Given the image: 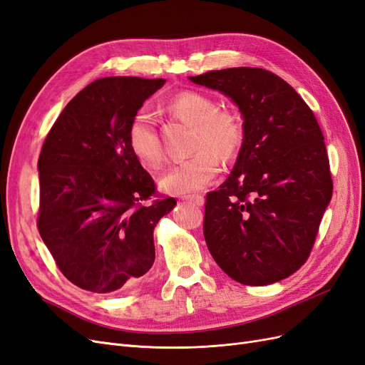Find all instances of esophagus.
I'll return each instance as SVG.
<instances>
[{
  "label": "esophagus",
  "mask_w": 365,
  "mask_h": 365,
  "mask_svg": "<svg viewBox=\"0 0 365 365\" xmlns=\"http://www.w3.org/2000/svg\"><path fill=\"white\" fill-rule=\"evenodd\" d=\"M182 200H185V202L194 203V205H197V206H203V205H205L203 195H198V194H194V195H183Z\"/></svg>",
  "instance_id": "34e87169"
}]
</instances>
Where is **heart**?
Returning <instances> with one entry per match:
<instances>
[{"label":"heart","instance_id":"1","mask_svg":"<svg viewBox=\"0 0 365 365\" xmlns=\"http://www.w3.org/2000/svg\"><path fill=\"white\" fill-rule=\"evenodd\" d=\"M168 112L192 125L191 151L194 155L175 163L159 179V187L171 195L195 192L214 180L220 171V158L230 160L240 151L244 139L241 116L229 108H217L207 93L183 91L167 100ZM128 148L147 170H158L163 162L162 144L150 112L133 115L127 132Z\"/></svg>","mask_w":365,"mask_h":365}]
</instances>
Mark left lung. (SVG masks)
Returning <instances> with one entry per match:
<instances>
[{
  "label": "left lung",
  "mask_w": 365,
  "mask_h": 365,
  "mask_svg": "<svg viewBox=\"0 0 365 365\" xmlns=\"http://www.w3.org/2000/svg\"><path fill=\"white\" fill-rule=\"evenodd\" d=\"M190 80L232 98L244 118L237 163L206 195L207 249L240 284H274L307 262L332 198L322 128L292 86L267 69L227 68Z\"/></svg>",
  "instance_id": "1"
}]
</instances>
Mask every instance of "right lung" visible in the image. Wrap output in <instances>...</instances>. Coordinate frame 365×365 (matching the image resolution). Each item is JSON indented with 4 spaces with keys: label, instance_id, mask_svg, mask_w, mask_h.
<instances>
[{
    "label": "right lung",
    "instance_id": "right-lung-1",
    "mask_svg": "<svg viewBox=\"0 0 365 365\" xmlns=\"http://www.w3.org/2000/svg\"><path fill=\"white\" fill-rule=\"evenodd\" d=\"M163 78L104 77L66 104L38 160V229L62 274L81 289L136 287L155 262V230L174 207L155 195L151 175L128 148L127 132Z\"/></svg>",
    "mask_w": 365,
    "mask_h": 365
}]
</instances>
